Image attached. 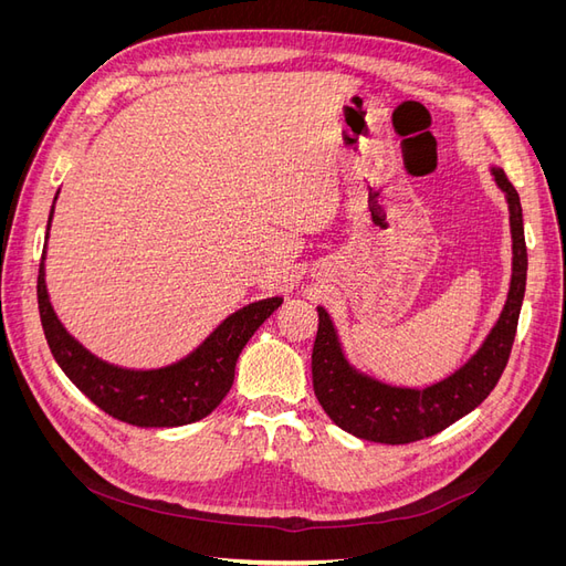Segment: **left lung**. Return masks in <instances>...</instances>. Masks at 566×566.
<instances>
[{
    "mask_svg": "<svg viewBox=\"0 0 566 566\" xmlns=\"http://www.w3.org/2000/svg\"><path fill=\"white\" fill-rule=\"evenodd\" d=\"M493 181L505 193L512 233V276L503 312L468 364L430 387H394L358 370L342 349L331 314L318 306V333L312 354L316 399L342 430L378 443H410L432 437L482 403L499 385L515 342L526 290V243L522 202L501 167Z\"/></svg>",
    "mask_w": 566,
    "mask_h": 566,
    "instance_id": "8db88e82",
    "label": "left lung"
}]
</instances>
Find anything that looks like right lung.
Masks as SVG:
<instances>
[{"label": "right lung", "mask_w": 566, "mask_h": 566, "mask_svg": "<svg viewBox=\"0 0 566 566\" xmlns=\"http://www.w3.org/2000/svg\"><path fill=\"white\" fill-rule=\"evenodd\" d=\"M51 217L54 205L49 212L46 238ZM44 256L46 250L38 276V304L51 354L84 397L108 416L136 427H181L210 416L233 385L235 361L248 339L283 304V297L252 302L221 321L200 347L177 364L134 370L104 361L65 331L46 293Z\"/></svg>", "instance_id": "obj_1"}]
</instances>
